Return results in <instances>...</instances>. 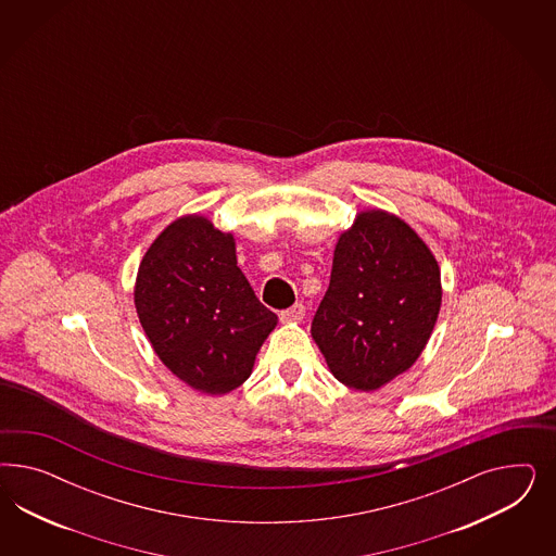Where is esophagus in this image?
Listing matches in <instances>:
<instances>
[{
    "instance_id": "1",
    "label": "esophagus",
    "mask_w": 556,
    "mask_h": 556,
    "mask_svg": "<svg viewBox=\"0 0 556 556\" xmlns=\"http://www.w3.org/2000/svg\"><path fill=\"white\" fill-rule=\"evenodd\" d=\"M303 316H305V305H303V303H295V305H291L289 309H283V312L279 314V320L300 321Z\"/></svg>"
}]
</instances>
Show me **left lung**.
Wrapping results in <instances>:
<instances>
[{
  "label": "left lung",
  "mask_w": 556,
  "mask_h": 556,
  "mask_svg": "<svg viewBox=\"0 0 556 556\" xmlns=\"http://www.w3.org/2000/svg\"><path fill=\"white\" fill-rule=\"evenodd\" d=\"M440 269L405 222L372 210L338 238L312 337L340 383L372 391L409 369L440 312Z\"/></svg>",
  "instance_id": "left-lung-1"
}]
</instances>
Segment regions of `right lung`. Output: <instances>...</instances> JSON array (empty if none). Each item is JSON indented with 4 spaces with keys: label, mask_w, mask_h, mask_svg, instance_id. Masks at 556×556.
<instances>
[{
    "label": "right lung",
    "mask_w": 556,
    "mask_h": 556,
    "mask_svg": "<svg viewBox=\"0 0 556 556\" xmlns=\"http://www.w3.org/2000/svg\"><path fill=\"white\" fill-rule=\"evenodd\" d=\"M136 312L154 353L181 381L210 395L242 386L277 326L236 267L235 238L202 216L163 230L144 254Z\"/></svg>",
    "instance_id": "obj_1"
}]
</instances>
